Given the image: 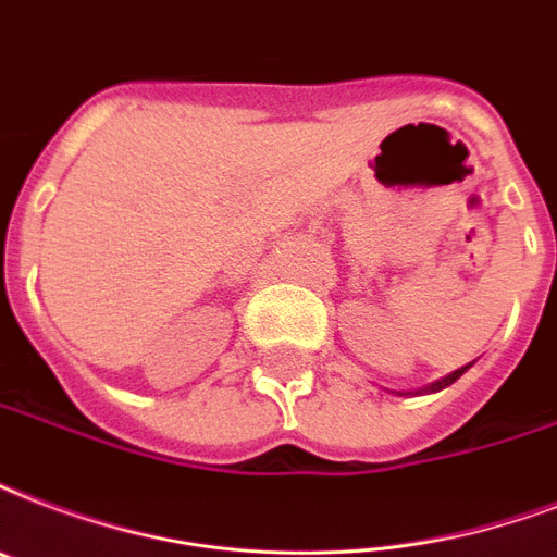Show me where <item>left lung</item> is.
Instances as JSON below:
<instances>
[{
	"instance_id": "1",
	"label": "left lung",
	"mask_w": 557,
	"mask_h": 557,
	"mask_svg": "<svg viewBox=\"0 0 557 557\" xmlns=\"http://www.w3.org/2000/svg\"><path fill=\"white\" fill-rule=\"evenodd\" d=\"M467 368H470V364H465V368H458V371L447 373V376H441V380L430 382V385H423V388H418V392H394V394H435V392H441V388H447V385H453V382H456L458 376H461V373L467 371Z\"/></svg>"
}]
</instances>
